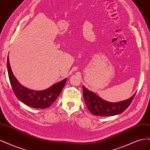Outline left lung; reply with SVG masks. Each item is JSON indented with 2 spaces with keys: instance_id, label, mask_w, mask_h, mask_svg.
<instances>
[{
  "instance_id": "left-lung-1",
  "label": "left lung",
  "mask_w": 150,
  "mask_h": 150,
  "mask_svg": "<svg viewBox=\"0 0 150 150\" xmlns=\"http://www.w3.org/2000/svg\"><path fill=\"white\" fill-rule=\"evenodd\" d=\"M82 88L86 107L93 115L98 116H113L122 113L129 107L136 95V93H134L127 100L112 103L101 98L93 91L86 88L84 86H82Z\"/></svg>"
}]
</instances>
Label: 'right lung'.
Instances as JSON below:
<instances>
[{"mask_svg":"<svg viewBox=\"0 0 150 150\" xmlns=\"http://www.w3.org/2000/svg\"><path fill=\"white\" fill-rule=\"evenodd\" d=\"M7 64L9 80L17 98L23 103L34 108L44 109L51 106L60 95L67 80V79H65L43 90H30L21 84L13 74L8 56Z\"/></svg>","mask_w":150,"mask_h":150,"instance_id":"right-lung-1","label":"right lung"}]
</instances>
